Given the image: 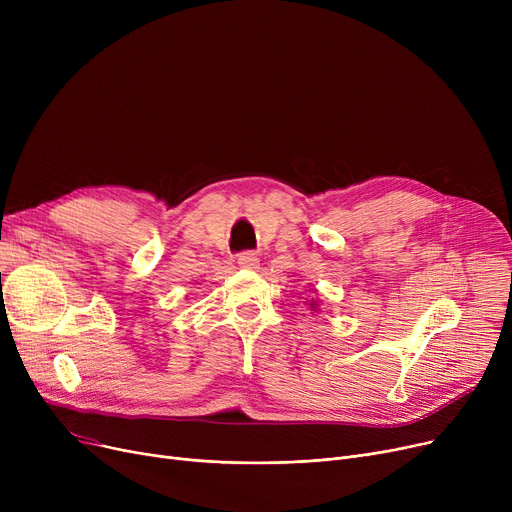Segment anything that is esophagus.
<instances>
[{
  "mask_svg": "<svg viewBox=\"0 0 512 512\" xmlns=\"http://www.w3.org/2000/svg\"><path fill=\"white\" fill-rule=\"evenodd\" d=\"M238 265L245 267V270H257L259 259H257V255L253 251H245V253L238 255Z\"/></svg>",
  "mask_w": 512,
  "mask_h": 512,
  "instance_id": "obj_1",
  "label": "esophagus"
}]
</instances>
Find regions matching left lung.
I'll list each match as a JSON object with an SVG mask.
<instances>
[{"label": "left lung", "mask_w": 512, "mask_h": 512, "mask_svg": "<svg viewBox=\"0 0 512 512\" xmlns=\"http://www.w3.org/2000/svg\"><path fill=\"white\" fill-rule=\"evenodd\" d=\"M311 292H313V290H311ZM305 303L311 307V311H315V313L319 311V299H317V290L311 294V301H305Z\"/></svg>", "instance_id": "8db88e82"}]
</instances>
